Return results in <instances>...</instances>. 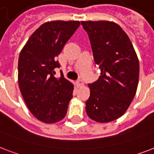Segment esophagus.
<instances>
[{
    "label": "esophagus",
    "mask_w": 154,
    "mask_h": 154,
    "mask_svg": "<svg viewBox=\"0 0 154 154\" xmlns=\"http://www.w3.org/2000/svg\"><path fill=\"white\" fill-rule=\"evenodd\" d=\"M76 85H77V88H81V87H82V86L84 85V83L83 81L79 80V81H77V82H76Z\"/></svg>",
    "instance_id": "34e87169"
}]
</instances>
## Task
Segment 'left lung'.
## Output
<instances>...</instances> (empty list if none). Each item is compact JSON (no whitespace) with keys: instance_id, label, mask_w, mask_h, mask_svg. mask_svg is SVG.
I'll list each match as a JSON object with an SVG mask.
<instances>
[{"instance_id":"left-lung-1","label":"left lung","mask_w":154,"mask_h":154,"mask_svg":"<svg viewBox=\"0 0 154 154\" xmlns=\"http://www.w3.org/2000/svg\"><path fill=\"white\" fill-rule=\"evenodd\" d=\"M89 37L100 76L89 84L86 113L96 122H109L127 112L137 92L139 62L122 27L107 20L81 21Z\"/></svg>"}]
</instances>
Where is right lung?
Wrapping results in <instances>:
<instances>
[{
  "label": "right lung",
  "instance_id": "1",
  "mask_svg": "<svg viewBox=\"0 0 154 154\" xmlns=\"http://www.w3.org/2000/svg\"><path fill=\"white\" fill-rule=\"evenodd\" d=\"M80 26L79 21L54 20L42 24L21 50L18 83L29 111L39 121L55 123L64 118L74 86L63 76L55 77L56 57Z\"/></svg>",
  "mask_w": 154,
  "mask_h": 154
}]
</instances>
